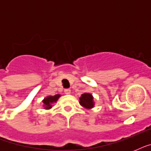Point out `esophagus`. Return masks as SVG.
<instances>
[{"label":"esophagus","mask_w":151,"mask_h":151,"mask_svg":"<svg viewBox=\"0 0 151 151\" xmlns=\"http://www.w3.org/2000/svg\"><path fill=\"white\" fill-rule=\"evenodd\" d=\"M64 92H65V94L66 95H68V94H70V89H69V88H66V89L64 90Z\"/></svg>","instance_id":"34e87169"}]
</instances>
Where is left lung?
I'll return each mask as SVG.
<instances>
[{"instance_id":"obj_1","label":"left lung","mask_w":151,"mask_h":151,"mask_svg":"<svg viewBox=\"0 0 151 151\" xmlns=\"http://www.w3.org/2000/svg\"><path fill=\"white\" fill-rule=\"evenodd\" d=\"M80 104L83 107L91 109L94 106L93 96L89 93H84L80 97Z\"/></svg>"}]
</instances>
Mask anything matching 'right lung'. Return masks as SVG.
Here are the masks:
<instances>
[{
	"label": "right lung",
	"instance_id": "right-lung-1",
	"mask_svg": "<svg viewBox=\"0 0 151 151\" xmlns=\"http://www.w3.org/2000/svg\"><path fill=\"white\" fill-rule=\"evenodd\" d=\"M59 97H60V95L58 94L54 96H48L47 98H45V99L43 100L45 108V109H50V108H52V103H55Z\"/></svg>",
	"mask_w": 151,
	"mask_h": 151
}]
</instances>
